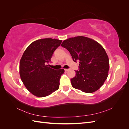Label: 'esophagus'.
Wrapping results in <instances>:
<instances>
[{"instance_id":"obj_1","label":"esophagus","mask_w":129,"mask_h":129,"mask_svg":"<svg viewBox=\"0 0 129 129\" xmlns=\"http://www.w3.org/2000/svg\"><path fill=\"white\" fill-rule=\"evenodd\" d=\"M70 70V69H64V71H66V72H68V71H69Z\"/></svg>"}]
</instances>
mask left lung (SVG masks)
Returning <instances> with one entry per match:
<instances>
[{"mask_svg":"<svg viewBox=\"0 0 129 129\" xmlns=\"http://www.w3.org/2000/svg\"><path fill=\"white\" fill-rule=\"evenodd\" d=\"M61 46L68 50L74 62L79 61L76 76L71 79L73 87L91 93L102 87L109 69V58L103 47L96 41L82 36L65 40Z\"/></svg>","mask_w":129,"mask_h":129,"instance_id":"8db88e82","label":"left lung"}]
</instances>
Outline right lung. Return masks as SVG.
<instances>
[{"mask_svg": "<svg viewBox=\"0 0 129 129\" xmlns=\"http://www.w3.org/2000/svg\"><path fill=\"white\" fill-rule=\"evenodd\" d=\"M61 40L45 38L33 42L28 46L20 61V75L28 90L37 97H45L59 88L63 69H54L47 64Z\"/></svg>", "mask_w": 129, "mask_h": 129, "instance_id": "obj_1", "label": "right lung"}]
</instances>
